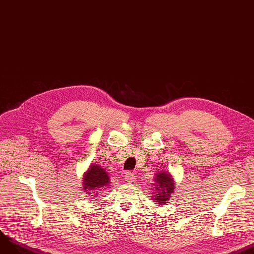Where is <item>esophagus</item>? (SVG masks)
I'll return each instance as SVG.
<instances>
[{"instance_id":"1","label":"esophagus","mask_w":254,"mask_h":254,"mask_svg":"<svg viewBox=\"0 0 254 254\" xmlns=\"http://www.w3.org/2000/svg\"><path fill=\"white\" fill-rule=\"evenodd\" d=\"M125 181L126 182L128 183V184H132V183H134L135 182V175L133 174V173H131V172H128V173H126L125 174Z\"/></svg>"}]
</instances>
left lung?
<instances>
[{
    "instance_id": "8db88e82",
    "label": "left lung",
    "mask_w": 254,
    "mask_h": 254,
    "mask_svg": "<svg viewBox=\"0 0 254 254\" xmlns=\"http://www.w3.org/2000/svg\"><path fill=\"white\" fill-rule=\"evenodd\" d=\"M154 183H152V200L155 204L164 206L172 198L175 192L174 177L167 171L157 172L154 177Z\"/></svg>"
}]
</instances>
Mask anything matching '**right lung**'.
<instances>
[{
    "label": "right lung",
    "mask_w": 254,
    "mask_h": 254,
    "mask_svg": "<svg viewBox=\"0 0 254 254\" xmlns=\"http://www.w3.org/2000/svg\"><path fill=\"white\" fill-rule=\"evenodd\" d=\"M82 189L93 199L99 196L102 188L110 186V176L99 164L91 163L82 177ZM96 201V200H95Z\"/></svg>",
    "instance_id": "add662e5"
}]
</instances>
